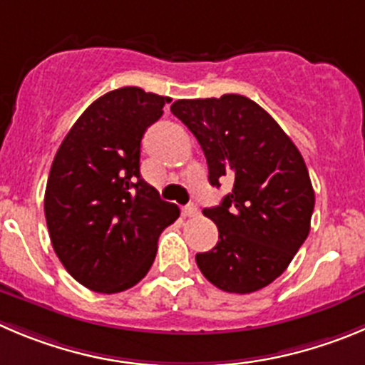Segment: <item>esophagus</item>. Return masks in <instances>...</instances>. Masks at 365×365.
Wrapping results in <instances>:
<instances>
[{
    "mask_svg": "<svg viewBox=\"0 0 365 365\" xmlns=\"http://www.w3.org/2000/svg\"><path fill=\"white\" fill-rule=\"evenodd\" d=\"M198 207L196 205H187V207H183L182 209V216L183 217H194V216H198Z\"/></svg>",
    "mask_w": 365,
    "mask_h": 365,
    "instance_id": "esophagus-1",
    "label": "esophagus"
}]
</instances>
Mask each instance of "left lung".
<instances>
[{"instance_id": "1", "label": "left lung", "mask_w": 365, "mask_h": 365, "mask_svg": "<svg viewBox=\"0 0 365 365\" xmlns=\"http://www.w3.org/2000/svg\"><path fill=\"white\" fill-rule=\"evenodd\" d=\"M196 136L210 185L232 182L217 207L203 209L220 230L216 247L196 254L207 281L229 294H252L279 277L309 232L315 192L302 155L281 125L250 98L176 101Z\"/></svg>"}]
</instances>
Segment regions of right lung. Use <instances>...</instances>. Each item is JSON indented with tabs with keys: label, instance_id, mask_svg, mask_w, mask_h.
<instances>
[{
	"label": "right lung",
	"instance_id": "1",
	"mask_svg": "<svg viewBox=\"0 0 365 365\" xmlns=\"http://www.w3.org/2000/svg\"><path fill=\"white\" fill-rule=\"evenodd\" d=\"M169 97L125 86L91 102L64 136L50 169L44 216L68 274L101 294L135 286L180 209L140 176V142Z\"/></svg>",
	"mask_w": 365,
	"mask_h": 365
}]
</instances>
